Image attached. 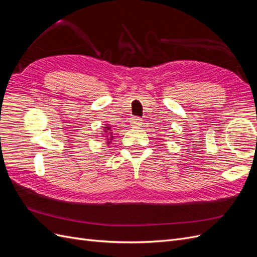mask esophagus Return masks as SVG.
<instances>
[{"mask_svg": "<svg viewBox=\"0 0 257 257\" xmlns=\"http://www.w3.org/2000/svg\"><path fill=\"white\" fill-rule=\"evenodd\" d=\"M142 119H139V118H137V116H135V118H133L131 120V125L133 126V127H138V126H141V124H142Z\"/></svg>", "mask_w": 257, "mask_h": 257, "instance_id": "1", "label": "esophagus"}]
</instances>
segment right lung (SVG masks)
I'll use <instances>...</instances> for the list:
<instances>
[{"label":"right lung","mask_w":257,"mask_h":257,"mask_svg":"<svg viewBox=\"0 0 257 257\" xmlns=\"http://www.w3.org/2000/svg\"><path fill=\"white\" fill-rule=\"evenodd\" d=\"M103 132H102V136L105 138V142H106V145L109 146L111 144V142L114 139V136H113V132L111 130V125H109V124H105V126H103Z\"/></svg>","instance_id":"obj_1"}]
</instances>
